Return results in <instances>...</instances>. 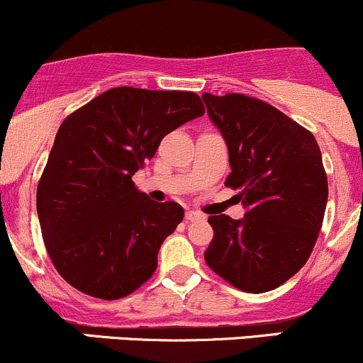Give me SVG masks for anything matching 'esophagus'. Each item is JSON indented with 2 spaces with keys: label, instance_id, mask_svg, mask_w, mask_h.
Instances as JSON below:
<instances>
[{
  "label": "esophagus",
  "instance_id": "1",
  "mask_svg": "<svg viewBox=\"0 0 363 363\" xmlns=\"http://www.w3.org/2000/svg\"><path fill=\"white\" fill-rule=\"evenodd\" d=\"M203 213H201V212H196V211H188V212H186V219H188V220H191V223H193V220H200V219H203Z\"/></svg>",
  "mask_w": 363,
  "mask_h": 363
}]
</instances>
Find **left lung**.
Masks as SVG:
<instances>
[{
    "mask_svg": "<svg viewBox=\"0 0 363 363\" xmlns=\"http://www.w3.org/2000/svg\"><path fill=\"white\" fill-rule=\"evenodd\" d=\"M223 133L243 219L208 217L205 262L243 292L273 291L310 259L322 230L329 184L316 139L272 104L243 94L201 95Z\"/></svg>",
    "mask_w": 363,
    "mask_h": 363,
    "instance_id": "obj_1",
    "label": "left lung"
}]
</instances>
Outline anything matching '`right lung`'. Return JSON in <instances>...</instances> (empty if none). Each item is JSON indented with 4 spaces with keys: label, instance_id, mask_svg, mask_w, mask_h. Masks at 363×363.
<instances>
[{
    "label": "right lung",
    "instance_id": "right-lung-1",
    "mask_svg": "<svg viewBox=\"0 0 363 363\" xmlns=\"http://www.w3.org/2000/svg\"><path fill=\"white\" fill-rule=\"evenodd\" d=\"M203 113L194 91L116 86L62 121L36 208L45 247L67 284L114 301L152 277L160 247L184 211L150 200L132 175L167 133Z\"/></svg>",
    "mask_w": 363,
    "mask_h": 363
}]
</instances>
